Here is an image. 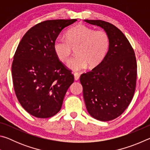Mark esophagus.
I'll return each instance as SVG.
<instances>
[{
  "label": "esophagus",
  "instance_id": "1",
  "mask_svg": "<svg viewBox=\"0 0 150 150\" xmlns=\"http://www.w3.org/2000/svg\"><path fill=\"white\" fill-rule=\"evenodd\" d=\"M79 77H80V75L78 73H74V78H75V81H77V80L79 79Z\"/></svg>",
  "mask_w": 150,
  "mask_h": 150
}]
</instances>
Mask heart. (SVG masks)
Instances as JSON below:
<instances>
[{
	"instance_id": "1",
	"label": "heart",
	"mask_w": 150,
	"mask_h": 150,
	"mask_svg": "<svg viewBox=\"0 0 150 150\" xmlns=\"http://www.w3.org/2000/svg\"><path fill=\"white\" fill-rule=\"evenodd\" d=\"M65 39L57 38L54 42V50L60 61L67 63L75 49V57L68 66L79 71L98 66L105 59L110 44V36L105 30H95L85 24H77L67 30Z\"/></svg>"
}]
</instances>
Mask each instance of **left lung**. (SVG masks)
Masks as SVG:
<instances>
[{"instance_id": "8db88e82", "label": "left lung", "mask_w": 150, "mask_h": 150, "mask_svg": "<svg viewBox=\"0 0 150 150\" xmlns=\"http://www.w3.org/2000/svg\"><path fill=\"white\" fill-rule=\"evenodd\" d=\"M85 21L103 28L110 36V47L105 59L80 77L88 113L96 120L110 121L120 116L132 100L137 79L135 53L115 25L100 20Z\"/></svg>"}]
</instances>
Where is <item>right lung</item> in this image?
I'll list each match as a JSON object with an SVG mask.
<instances>
[{
  "instance_id": "right-lung-1",
  "label": "right lung",
  "mask_w": 150,
  "mask_h": 150,
  "mask_svg": "<svg viewBox=\"0 0 150 150\" xmlns=\"http://www.w3.org/2000/svg\"><path fill=\"white\" fill-rule=\"evenodd\" d=\"M77 20L40 22L24 34L18 45L12 64L14 89L20 105L35 117L56 115L74 81L72 71L55 55L54 44L62 30Z\"/></svg>"
}]
</instances>
